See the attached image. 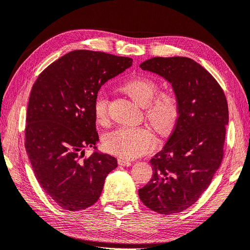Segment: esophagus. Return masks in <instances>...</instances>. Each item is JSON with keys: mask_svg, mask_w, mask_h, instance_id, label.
Wrapping results in <instances>:
<instances>
[{"mask_svg": "<svg viewBox=\"0 0 250 250\" xmlns=\"http://www.w3.org/2000/svg\"><path fill=\"white\" fill-rule=\"evenodd\" d=\"M118 163H119V165H121V166L131 165V161H129V160H126V159H119Z\"/></svg>", "mask_w": 250, "mask_h": 250, "instance_id": "obj_1", "label": "esophagus"}]
</instances>
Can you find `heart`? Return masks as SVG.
<instances>
[{"mask_svg": "<svg viewBox=\"0 0 250 250\" xmlns=\"http://www.w3.org/2000/svg\"><path fill=\"white\" fill-rule=\"evenodd\" d=\"M122 89L138 104L145 106L146 119L158 132L164 134L171 130L179 115V101L173 90L164 89L158 91V82L146 76L129 79ZM93 115L97 123L107 122V97L104 92L97 93L94 98ZM155 145V134L145 126L119 127L104 138L105 151L123 159L142 156L151 151Z\"/></svg>", "mask_w": 250, "mask_h": 250, "instance_id": "heart-1", "label": "heart"}]
</instances>
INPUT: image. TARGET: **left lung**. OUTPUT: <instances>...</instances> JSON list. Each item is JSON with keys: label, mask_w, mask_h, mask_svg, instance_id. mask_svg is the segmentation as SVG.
<instances>
[{"label": "left lung", "mask_w": 250, "mask_h": 250, "mask_svg": "<svg viewBox=\"0 0 250 250\" xmlns=\"http://www.w3.org/2000/svg\"><path fill=\"white\" fill-rule=\"evenodd\" d=\"M139 66L171 83L179 115L162 151L149 161L153 176L138 196L155 212L179 213L198 201L223 161L226 95L211 74L191 58L153 57Z\"/></svg>", "instance_id": "8db88e82"}]
</instances>
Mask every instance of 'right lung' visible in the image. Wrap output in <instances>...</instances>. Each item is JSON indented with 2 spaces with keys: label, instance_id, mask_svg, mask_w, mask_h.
Masks as SVG:
<instances>
[{
  "label": "right lung",
  "instance_id": "1",
  "mask_svg": "<svg viewBox=\"0 0 250 250\" xmlns=\"http://www.w3.org/2000/svg\"><path fill=\"white\" fill-rule=\"evenodd\" d=\"M132 65L129 57L75 50L47 66L28 99L25 149L38 183L58 206L78 211L101 197L117 159L85 148L98 142L93 102L101 87Z\"/></svg>",
  "mask_w": 250,
  "mask_h": 250
}]
</instances>
